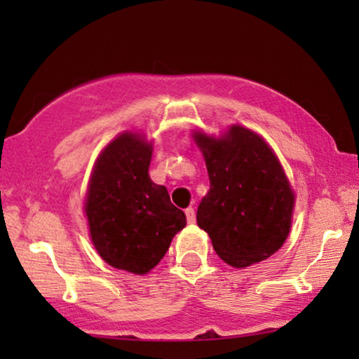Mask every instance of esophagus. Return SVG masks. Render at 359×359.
<instances>
[{"label": "esophagus", "instance_id": "34e87169", "mask_svg": "<svg viewBox=\"0 0 359 359\" xmlns=\"http://www.w3.org/2000/svg\"><path fill=\"white\" fill-rule=\"evenodd\" d=\"M184 214H186V219H188V224H194L196 222V212H194L193 208L186 209Z\"/></svg>", "mask_w": 359, "mask_h": 359}]
</instances>
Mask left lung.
<instances>
[{
    "label": "left lung",
    "mask_w": 359,
    "mask_h": 359,
    "mask_svg": "<svg viewBox=\"0 0 359 359\" xmlns=\"http://www.w3.org/2000/svg\"><path fill=\"white\" fill-rule=\"evenodd\" d=\"M196 144L210 181L196 219L215 253L235 268L271 257L287 238L294 208L276 155L262 137L240 126L222 139L198 134Z\"/></svg>",
    "instance_id": "left-lung-1"
}]
</instances>
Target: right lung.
Here are the masks:
<instances>
[{
    "label": "right lung",
    "mask_w": 359,
    "mask_h": 359,
    "mask_svg": "<svg viewBox=\"0 0 359 359\" xmlns=\"http://www.w3.org/2000/svg\"><path fill=\"white\" fill-rule=\"evenodd\" d=\"M151 145L122 134L96 161L86 194V217L97 253L111 266L145 274L186 225L165 186L149 176Z\"/></svg>",
    "instance_id": "1"
}]
</instances>
